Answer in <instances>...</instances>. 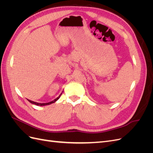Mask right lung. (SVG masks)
Returning a JSON list of instances; mask_svg holds the SVG:
<instances>
[{"label": "right lung", "mask_w": 153, "mask_h": 153, "mask_svg": "<svg viewBox=\"0 0 153 153\" xmlns=\"http://www.w3.org/2000/svg\"><path fill=\"white\" fill-rule=\"evenodd\" d=\"M61 94H62V93L60 94L57 98H56V99H55V100H53V101H50V102H48V103H37V102H34V101H31V100H28L30 103H31L32 104H34V105H39V106H45V105H50V104H52V103H55V101H57L59 99V98L60 97H61Z\"/></svg>", "instance_id": "obj_1"}]
</instances>
